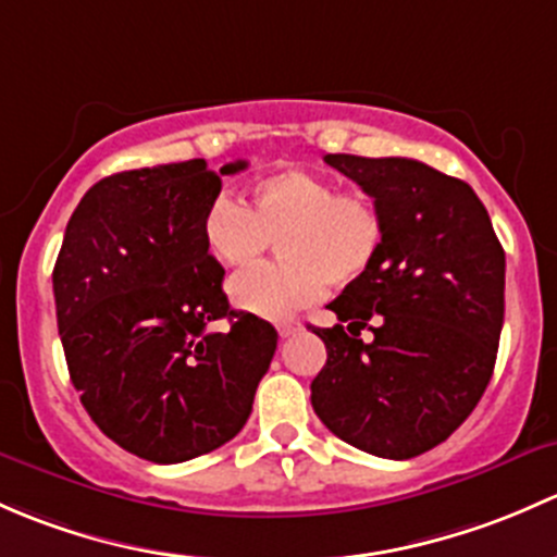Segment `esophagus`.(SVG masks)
Here are the masks:
<instances>
[{
    "label": "esophagus",
    "instance_id": "obj_1",
    "mask_svg": "<svg viewBox=\"0 0 557 557\" xmlns=\"http://www.w3.org/2000/svg\"><path fill=\"white\" fill-rule=\"evenodd\" d=\"M276 330H278V335H281V337H289V335H295L297 330H300V321H297V319H286V321H278V326H276Z\"/></svg>",
    "mask_w": 557,
    "mask_h": 557
}]
</instances>
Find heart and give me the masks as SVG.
I'll use <instances>...</instances> for the list:
<instances>
[{
    "instance_id": "heart-1",
    "label": "heart",
    "mask_w": 557,
    "mask_h": 557,
    "mask_svg": "<svg viewBox=\"0 0 557 557\" xmlns=\"http://www.w3.org/2000/svg\"><path fill=\"white\" fill-rule=\"evenodd\" d=\"M203 246L220 265L246 268L276 240L281 262L231 281V300L260 319H286L326 284L348 286L375 265L386 216L370 193L337 190L330 176L286 169L251 182L244 203L211 200L200 220Z\"/></svg>"
}]
</instances>
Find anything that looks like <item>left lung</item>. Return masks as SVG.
<instances>
[{
  "instance_id": "obj_1",
  "label": "left lung",
  "mask_w": 557,
  "mask_h": 557,
  "mask_svg": "<svg viewBox=\"0 0 557 557\" xmlns=\"http://www.w3.org/2000/svg\"><path fill=\"white\" fill-rule=\"evenodd\" d=\"M381 203L386 240L375 265L313 326L326 364L311 405L326 429L381 458L445 443L493 375L504 324V249L467 182L410 158L324 154ZM367 325L373 341L358 337Z\"/></svg>"
}]
</instances>
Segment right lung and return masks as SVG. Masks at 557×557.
Returning a JSON list of instances; mask_svg holds the SVG:
<instances>
[{
    "label": "right lung",
    "mask_w": 557,
    "mask_h": 557,
    "mask_svg": "<svg viewBox=\"0 0 557 557\" xmlns=\"http://www.w3.org/2000/svg\"><path fill=\"white\" fill-rule=\"evenodd\" d=\"M203 158L96 182L74 209L53 268L69 375L109 440L154 463L220 448L244 429L278 332L231 311L200 220L225 174ZM216 318L232 321L211 333Z\"/></svg>",
    "instance_id": "1"
}]
</instances>
